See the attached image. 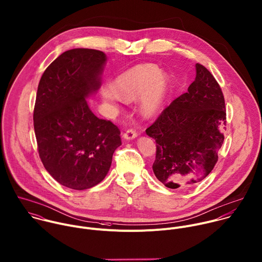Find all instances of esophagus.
<instances>
[{
  "instance_id": "1",
  "label": "esophagus",
  "mask_w": 262,
  "mask_h": 262,
  "mask_svg": "<svg viewBox=\"0 0 262 262\" xmlns=\"http://www.w3.org/2000/svg\"><path fill=\"white\" fill-rule=\"evenodd\" d=\"M138 136V132L135 128H128L124 134H123V138L126 140H133Z\"/></svg>"
}]
</instances>
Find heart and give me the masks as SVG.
Segmentation results:
<instances>
[{
  "label": "heart",
  "instance_id": "b5f03b06",
  "mask_svg": "<svg viewBox=\"0 0 262 262\" xmlns=\"http://www.w3.org/2000/svg\"><path fill=\"white\" fill-rule=\"evenodd\" d=\"M167 77L152 64L135 66L120 74L115 80V92L111 88L104 90L108 100L117 96L125 101L141 97V109L145 114L152 115L162 106L167 92Z\"/></svg>",
  "mask_w": 262,
  "mask_h": 262
}]
</instances>
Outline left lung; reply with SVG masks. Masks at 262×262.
I'll return each mask as SVG.
<instances>
[{
	"mask_svg": "<svg viewBox=\"0 0 262 262\" xmlns=\"http://www.w3.org/2000/svg\"><path fill=\"white\" fill-rule=\"evenodd\" d=\"M227 113L223 91L202 64H196V78L174 99L146 133L156 142L153 171L169 189L197 185L219 160Z\"/></svg>",
	"mask_w": 262,
	"mask_h": 262,
	"instance_id": "obj_1",
	"label": "left lung"
}]
</instances>
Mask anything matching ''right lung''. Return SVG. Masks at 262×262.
I'll return each instance as SVG.
<instances>
[{"mask_svg": "<svg viewBox=\"0 0 262 262\" xmlns=\"http://www.w3.org/2000/svg\"><path fill=\"white\" fill-rule=\"evenodd\" d=\"M106 61L102 51L72 49L61 54L42 73L33 109L39 158L62 186L86 190L106 177L120 130L97 117L85 98L100 88Z\"/></svg>", "mask_w": 262, "mask_h": 262, "instance_id": "obj_1", "label": "right lung"}]
</instances>
